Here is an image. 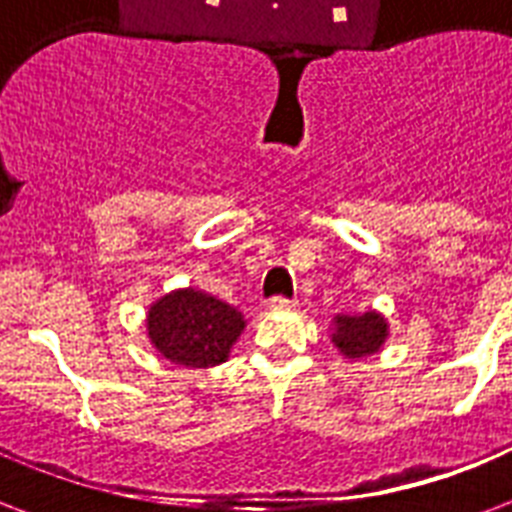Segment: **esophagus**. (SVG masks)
Listing matches in <instances>:
<instances>
[{
  "label": "esophagus",
  "instance_id": "1",
  "mask_svg": "<svg viewBox=\"0 0 512 512\" xmlns=\"http://www.w3.org/2000/svg\"><path fill=\"white\" fill-rule=\"evenodd\" d=\"M297 300H289V297H271L268 300V308L271 311H287V308H295Z\"/></svg>",
  "mask_w": 512,
  "mask_h": 512
}]
</instances>
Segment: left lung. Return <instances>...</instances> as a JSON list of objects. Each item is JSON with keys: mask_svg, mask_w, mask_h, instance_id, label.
Instances as JSON below:
<instances>
[{"mask_svg": "<svg viewBox=\"0 0 512 512\" xmlns=\"http://www.w3.org/2000/svg\"><path fill=\"white\" fill-rule=\"evenodd\" d=\"M332 342L345 358H366L377 353L388 337V321L377 311H366L361 316H335Z\"/></svg>", "mask_w": 512, "mask_h": 512, "instance_id": "left-lung-1", "label": "left lung"}]
</instances>
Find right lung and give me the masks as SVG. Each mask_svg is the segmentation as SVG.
I'll use <instances>...</instances> for the list:
<instances>
[{
  "label": "right lung",
  "mask_w": 512,
  "mask_h": 512,
  "mask_svg": "<svg viewBox=\"0 0 512 512\" xmlns=\"http://www.w3.org/2000/svg\"><path fill=\"white\" fill-rule=\"evenodd\" d=\"M244 327L233 305L193 287L159 297L146 319L151 345L172 364L193 369L223 364Z\"/></svg>",
  "instance_id": "1"
}]
</instances>
